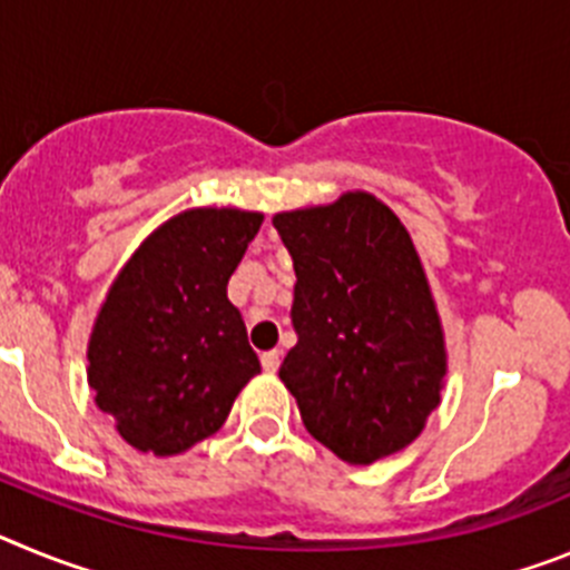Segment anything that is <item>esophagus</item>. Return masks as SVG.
Instances as JSON below:
<instances>
[{
    "label": "esophagus",
    "instance_id": "esophagus-1",
    "mask_svg": "<svg viewBox=\"0 0 570 570\" xmlns=\"http://www.w3.org/2000/svg\"><path fill=\"white\" fill-rule=\"evenodd\" d=\"M279 360H282V351H265V354H262V367H265V371H268V374H274L276 367H279Z\"/></svg>",
    "mask_w": 570,
    "mask_h": 570
}]
</instances>
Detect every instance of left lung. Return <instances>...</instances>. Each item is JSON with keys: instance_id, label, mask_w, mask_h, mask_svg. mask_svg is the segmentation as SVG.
I'll return each instance as SVG.
<instances>
[{"instance_id": "1", "label": "left lung", "mask_w": 570, "mask_h": 570, "mask_svg": "<svg viewBox=\"0 0 570 570\" xmlns=\"http://www.w3.org/2000/svg\"><path fill=\"white\" fill-rule=\"evenodd\" d=\"M294 259L296 345L279 380L308 434L351 465L414 442L440 405L445 342L414 242L371 194L274 216Z\"/></svg>"}]
</instances>
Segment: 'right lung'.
Listing matches in <instances>:
<instances>
[{
    "label": "right lung",
    "mask_w": 570,
    "mask_h": 570,
    "mask_svg": "<svg viewBox=\"0 0 570 570\" xmlns=\"http://www.w3.org/2000/svg\"><path fill=\"white\" fill-rule=\"evenodd\" d=\"M262 214L196 208L139 245L116 276L88 345V382L116 431L170 456L216 434L259 356L228 279Z\"/></svg>",
    "instance_id": "1"
}]
</instances>
